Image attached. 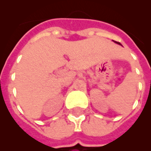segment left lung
Returning <instances> with one entry per match:
<instances>
[{"instance_id": "8db88e82", "label": "left lung", "mask_w": 151, "mask_h": 151, "mask_svg": "<svg viewBox=\"0 0 151 151\" xmlns=\"http://www.w3.org/2000/svg\"><path fill=\"white\" fill-rule=\"evenodd\" d=\"M115 43H117V44H118V45H121V44L119 43V42H117V41H115Z\"/></svg>"}]
</instances>
